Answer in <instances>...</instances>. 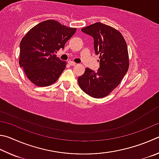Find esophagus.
<instances>
[{
  "mask_svg": "<svg viewBox=\"0 0 159 159\" xmlns=\"http://www.w3.org/2000/svg\"><path fill=\"white\" fill-rule=\"evenodd\" d=\"M68 63H69V65L72 66H75L77 65V63L73 62V61H68Z\"/></svg>",
  "mask_w": 159,
  "mask_h": 159,
  "instance_id": "34e87169",
  "label": "esophagus"
}]
</instances>
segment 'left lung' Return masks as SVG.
Segmentation results:
<instances>
[{
  "mask_svg": "<svg viewBox=\"0 0 159 159\" xmlns=\"http://www.w3.org/2000/svg\"><path fill=\"white\" fill-rule=\"evenodd\" d=\"M82 31L93 38L95 52L100 54V68L97 72L86 68L78 77V84L93 98H104L117 87L129 70L126 42L118 30L101 22L82 28Z\"/></svg>",
  "mask_w": 159,
  "mask_h": 159,
  "instance_id": "left-lung-1",
  "label": "left lung"
}]
</instances>
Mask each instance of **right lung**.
Segmentation results:
<instances>
[{
	"label": "right lung",
	"mask_w": 159,
	"mask_h": 159,
	"mask_svg": "<svg viewBox=\"0 0 159 159\" xmlns=\"http://www.w3.org/2000/svg\"><path fill=\"white\" fill-rule=\"evenodd\" d=\"M76 30V28L67 27L49 19L33 27L24 36L20 43L19 63L33 84L47 87L57 81L66 62L54 53L64 48Z\"/></svg>",
	"instance_id": "obj_1"
}]
</instances>
